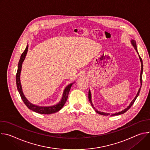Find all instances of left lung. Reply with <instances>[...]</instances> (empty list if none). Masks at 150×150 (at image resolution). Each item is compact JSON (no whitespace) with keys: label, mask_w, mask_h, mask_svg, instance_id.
Returning <instances> with one entry per match:
<instances>
[{"label":"left lung","mask_w":150,"mask_h":150,"mask_svg":"<svg viewBox=\"0 0 150 150\" xmlns=\"http://www.w3.org/2000/svg\"><path fill=\"white\" fill-rule=\"evenodd\" d=\"M131 43H132V45H133V46L134 47V48H135V50L137 51V52L138 53V50H137V48L136 41H135V40H131ZM139 59H140L141 62V75H140V81H141V84L142 85V83L143 63H142V59H141V57H140V56H139ZM141 87H140V88H139V91H138V93H137V96H135V97L134 98V99L132 101V102L130 103L129 105L128 106L126 109H125V110H122V111H121V112H120L116 113H115V114H112V115H110V114H109V113H104V112H100V111H98V110H97L95 109V108H94V107L93 106V103H92V101H91V92H90V90H89V92H88V99H89L90 102V103H91V105H92V107H93V108L96 110V112L97 113H98V114H100V115H104V116H113L119 115H122V114H123V113H125L126 112H127L128 110H129V109L131 108V106L133 105V104L134 103V102H135V100L137 99V97H138V96H139V92H140V90H141Z\"/></svg>","instance_id":"left-lung-1"}]
</instances>
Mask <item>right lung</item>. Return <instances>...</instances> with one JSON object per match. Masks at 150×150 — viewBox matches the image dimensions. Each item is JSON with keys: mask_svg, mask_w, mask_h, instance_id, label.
Returning <instances> with one entry per match:
<instances>
[{"mask_svg": "<svg viewBox=\"0 0 150 150\" xmlns=\"http://www.w3.org/2000/svg\"><path fill=\"white\" fill-rule=\"evenodd\" d=\"M27 51H28V45H27L26 49H25V50L24 51V52L21 56V58L19 61V63H18V70H17V72H16V86H17L18 90L20 96H21V98H22L23 101H24V103H25V104L27 105V108L29 109H30L35 112H37L38 113H40V114H45V115H49V114L56 113V112L59 111L63 108L64 104H65V103L68 99V94H69V91H70V89L71 88L72 83L69 84L66 87L65 90H64V92L63 94V97L62 98L61 101L57 104H56L55 105L49 106V107H42V106H37L36 105H34V104H31V103H30L27 100L25 97L24 96V94L22 91V88H21V82H20V74H21V67H22V64H23V61L25 59Z\"/></svg>", "mask_w": 150, "mask_h": 150, "instance_id": "1", "label": "right lung"}]
</instances>
